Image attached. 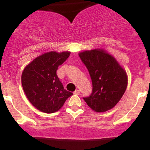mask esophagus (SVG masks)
<instances>
[{
	"label": "esophagus",
	"mask_w": 150,
	"mask_h": 150,
	"mask_svg": "<svg viewBox=\"0 0 150 150\" xmlns=\"http://www.w3.org/2000/svg\"><path fill=\"white\" fill-rule=\"evenodd\" d=\"M80 94V92L79 89H76V90L74 92V94H76V95H79Z\"/></svg>",
	"instance_id": "1"
}]
</instances>
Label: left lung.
I'll use <instances>...</instances> for the list:
<instances>
[{"label":"left lung","mask_w":150,"mask_h":150,"mask_svg":"<svg viewBox=\"0 0 150 150\" xmlns=\"http://www.w3.org/2000/svg\"><path fill=\"white\" fill-rule=\"evenodd\" d=\"M79 56L92 79V92L83 98L95 112H105L120 100L128 86V76L112 55L104 49L86 50Z\"/></svg>","instance_id":"left-lung-1"}]
</instances>
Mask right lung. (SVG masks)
Segmentation results:
<instances>
[{
  "instance_id": "right-lung-1",
  "label": "right lung",
  "mask_w": 150,
  "mask_h": 150,
  "mask_svg": "<svg viewBox=\"0 0 150 150\" xmlns=\"http://www.w3.org/2000/svg\"><path fill=\"white\" fill-rule=\"evenodd\" d=\"M70 51L40 55L24 68L21 81L26 97L36 108L46 113L58 111L73 93L64 89L56 71Z\"/></svg>"
}]
</instances>
